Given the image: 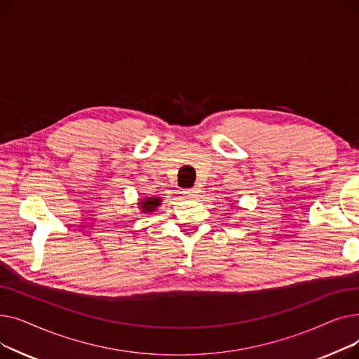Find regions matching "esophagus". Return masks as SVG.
Listing matches in <instances>:
<instances>
[{
	"label": "esophagus",
	"instance_id": "obj_1",
	"mask_svg": "<svg viewBox=\"0 0 359 359\" xmlns=\"http://www.w3.org/2000/svg\"><path fill=\"white\" fill-rule=\"evenodd\" d=\"M184 194L189 196V198H196L199 195V187H196V186L191 187V189H187Z\"/></svg>",
	"mask_w": 359,
	"mask_h": 359
}]
</instances>
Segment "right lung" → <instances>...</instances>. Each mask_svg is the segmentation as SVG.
I'll use <instances>...</instances> for the list:
<instances>
[{
	"label": "right lung",
	"instance_id": "obj_1",
	"mask_svg": "<svg viewBox=\"0 0 359 359\" xmlns=\"http://www.w3.org/2000/svg\"><path fill=\"white\" fill-rule=\"evenodd\" d=\"M161 198L160 196H147V198H141L138 199V210L142 214H149L157 211L158 206L161 205Z\"/></svg>",
	"mask_w": 359,
	"mask_h": 359
}]
</instances>
